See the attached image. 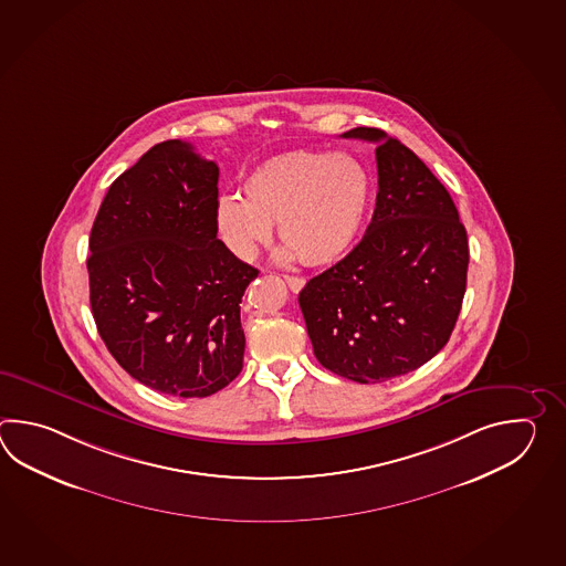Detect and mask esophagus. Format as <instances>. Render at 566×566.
Masks as SVG:
<instances>
[{
  "label": "esophagus",
  "instance_id": "esophagus-1",
  "mask_svg": "<svg viewBox=\"0 0 566 566\" xmlns=\"http://www.w3.org/2000/svg\"><path fill=\"white\" fill-rule=\"evenodd\" d=\"M285 281H287L289 289H291L293 293H300L303 285H305V281L301 277H295V275H285Z\"/></svg>",
  "mask_w": 566,
  "mask_h": 566
}]
</instances>
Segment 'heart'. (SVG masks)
Segmentation results:
<instances>
[{"label": "heart", "mask_w": 566, "mask_h": 566, "mask_svg": "<svg viewBox=\"0 0 566 566\" xmlns=\"http://www.w3.org/2000/svg\"><path fill=\"white\" fill-rule=\"evenodd\" d=\"M370 200L373 178L356 157L295 149L259 164L242 181V200L222 196L214 222L230 253L244 261L277 224L287 256L327 266L358 239Z\"/></svg>", "instance_id": "b5f03b06"}]
</instances>
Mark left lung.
Returning <instances> with one entry per match:
<instances>
[{"mask_svg": "<svg viewBox=\"0 0 566 566\" xmlns=\"http://www.w3.org/2000/svg\"><path fill=\"white\" fill-rule=\"evenodd\" d=\"M344 137L378 145L376 208L352 253L301 289L300 307L324 368L386 382L449 342L468 283V232L446 186L407 145L374 127Z\"/></svg>", "mask_w": 566, "mask_h": 566, "instance_id": "8db88e82", "label": "left lung"}]
</instances>
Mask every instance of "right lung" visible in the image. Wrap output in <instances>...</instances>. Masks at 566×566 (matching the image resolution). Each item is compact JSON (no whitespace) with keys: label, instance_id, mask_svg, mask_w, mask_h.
I'll list each match as a JSON object with an SVG mask.
<instances>
[{"label":"right lung","instance_id":"obj_1","mask_svg":"<svg viewBox=\"0 0 566 566\" xmlns=\"http://www.w3.org/2000/svg\"><path fill=\"white\" fill-rule=\"evenodd\" d=\"M217 202V164L168 139L111 184L91 230L96 329L125 373L171 397H210L242 370L259 271L218 241Z\"/></svg>","mask_w":566,"mask_h":566}]
</instances>
